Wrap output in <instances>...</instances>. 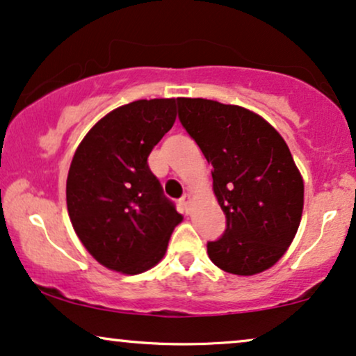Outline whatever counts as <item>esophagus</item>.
<instances>
[{"instance_id":"34e87169","label":"esophagus","mask_w":356,"mask_h":356,"mask_svg":"<svg viewBox=\"0 0 356 356\" xmlns=\"http://www.w3.org/2000/svg\"><path fill=\"white\" fill-rule=\"evenodd\" d=\"M181 205L184 207V209L188 210V205H191V193H184V195L181 197Z\"/></svg>"}]
</instances>
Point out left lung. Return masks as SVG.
Here are the masks:
<instances>
[{"label": "left lung", "instance_id": "1", "mask_svg": "<svg viewBox=\"0 0 356 356\" xmlns=\"http://www.w3.org/2000/svg\"><path fill=\"white\" fill-rule=\"evenodd\" d=\"M179 120L211 164L227 230L207 243L215 266L253 276L277 263L298 233L304 181L289 147L259 115L236 105L177 98Z\"/></svg>", "mask_w": 356, "mask_h": 356}]
</instances>
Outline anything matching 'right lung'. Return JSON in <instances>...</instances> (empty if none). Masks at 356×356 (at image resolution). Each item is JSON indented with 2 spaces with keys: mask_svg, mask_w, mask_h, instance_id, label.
Listing matches in <instances>:
<instances>
[{
  "mask_svg": "<svg viewBox=\"0 0 356 356\" xmlns=\"http://www.w3.org/2000/svg\"><path fill=\"white\" fill-rule=\"evenodd\" d=\"M175 115V98L128 103L103 116L75 151L67 210L82 245L108 269L139 274L156 266L182 222L147 165Z\"/></svg>",
  "mask_w": 356,
  "mask_h": 356,
  "instance_id": "add662e5",
  "label": "right lung"
}]
</instances>
